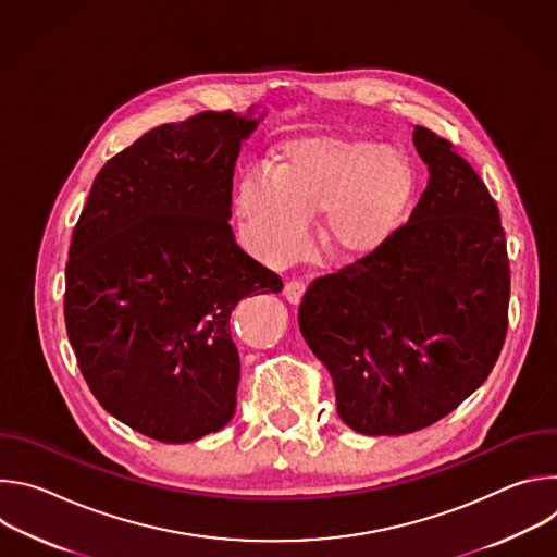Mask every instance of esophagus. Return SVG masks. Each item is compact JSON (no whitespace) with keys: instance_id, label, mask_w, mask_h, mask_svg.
I'll return each instance as SVG.
<instances>
[{"instance_id":"esophagus-1","label":"esophagus","mask_w":557,"mask_h":557,"mask_svg":"<svg viewBox=\"0 0 557 557\" xmlns=\"http://www.w3.org/2000/svg\"><path fill=\"white\" fill-rule=\"evenodd\" d=\"M304 282L301 280H290L286 282L284 286V297L290 301V304H299L301 301V295H304Z\"/></svg>"}]
</instances>
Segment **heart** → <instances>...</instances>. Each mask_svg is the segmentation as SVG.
<instances>
[{
	"mask_svg": "<svg viewBox=\"0 0 557 557\" xmlns=\"http://www.w3.org/2000/svg\"><path fill=\"white\" fill-rule=\"evenodd\" d=\"M412 196V170L392 147L337 134L282 145L273 170H247L233 191V211L249 253L269 267L301 258L310 218L322 213V245L335 258L381 249Z\"/></svg>",
	"mask_w": 557,
	"mask_h": 557,
	"instance_id": "obj_1",
	"label": "heart"
}]
</instances>
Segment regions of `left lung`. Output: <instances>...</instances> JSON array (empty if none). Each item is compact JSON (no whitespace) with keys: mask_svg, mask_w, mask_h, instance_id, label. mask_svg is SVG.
I'll use <instances>...</instances> for the list:
<instances>
[{"mask_svg":"<svg viewBox=\"0 0 557 557\" xmlns=\"http://www.w3.org/2000/svg\"><path fill=\"white\" fill-rule=\"evenodd\" d=\"M430 181L408 224L299 304V331L359 434L423 430L479 389L507 337L511 273L496 200L454 145L414 127Z\"/></svg>","mask_w":557,"mask_h":557,"instance_id":"obj_1","label":"left lung"}]
</instances>
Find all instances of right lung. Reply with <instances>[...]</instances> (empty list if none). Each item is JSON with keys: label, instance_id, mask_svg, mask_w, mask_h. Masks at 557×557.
<instances>
[{"label": "right lung", "instance_id": "obj_1", "mask_svg": "<svg viewBox=\"0 0 557 557\" xmlns=\"http://www.w3.org/2000/svg\"><path fill=\"white\" fill-rule=\"evenodd\" d=\"M258 123L226 110L149 129L101 168L72 233L63 314L78 368L114 419L161 443L233 419L231 312L282 290L228 224L233 168Z\"/></svg>", "mask_w": 557, "mask_h": 557}]
</instances>
